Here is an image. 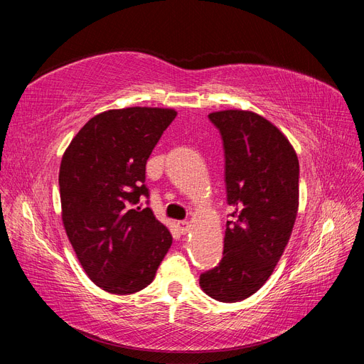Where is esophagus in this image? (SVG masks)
<instances>
[{"mask_svg":"<svg viewBox=\"0 0 364 364\" xmlns=\"http://www.w3.org/2000/svg\"><path fill=\"white\" fill-rule=\"evenodd\" d=\"M179 229H181V232H182V234H185L186 230L190 229V223L186 222V220H182V222H179Z\"/></svg>","mask_w":364,"mask_h":364,"instance_id":"obj_1","label":"esophagus"}]
</instances>
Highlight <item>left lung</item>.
I'll return each mask as SVG.
<instances>
[{
    "label": "left lung",
    "instance_id": "obj_1",
    "mask_svg": "<svg viewBox=\"0 0 364 364\" xmlns=\"http://www.w3.org/2000/svg\"><path fill=\"white\" fill-rule=\"evenodd\" d=\"M208 118L225 149L230 206L223 258L200 274L202 290L220 302H238L269 279L287 246L299 206V161L282 132L250 111Z\"/></svg>",
    "mask_w": 364,
    "mask_h": 364
}]
</instances>
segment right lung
<instances>
[{
    "label": "right lung",
    "instance_id": "1",
    "mask_svg": "<svg viewBox=\"0 0 364 364\" xmlns=\"http://www.w3.org/2000/svg\"><path fill=\"white\" fill-rule=\"evenodd\" d=\"M176 115L161 107L102 112L63 153V226L87 277L109 293L147 287L173 243L170 230L139 199L150 194L147 159Z\"/></svg>",
    "mask_w": 364,
    "mask_h": 364
}]
</instances>
